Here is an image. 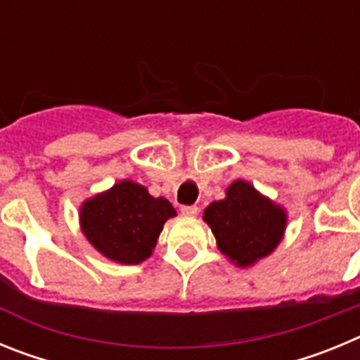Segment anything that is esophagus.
<instances>
[{"mask_svg":"<svg viewBox=\"0 0 360 360\" xmlns=\"http://www.w3.org/2000/svg\"><path fill=\"white\" fill-rule=\"evenodd\" d=\"M180 212H182L184 216H196L198 214V207H196V205H182V207H180Z\"/></svg>","mask_w":360,"mask_h":360,"instance_id":"esophagus-1","label":"esophagus"}]
</instances>
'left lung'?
<instances>
[{
	"instance_id": "1",
	"label": "left lung",
	"mask_w": 360,
	"mask_h": 360,
	"mask_svg": "<svg viewBox=\"0 0 360 360\" xmlns=\"http://www.w3.org/2000/svg\"><path fill=\"white\" fill-rule=\"evenodd\" d=\"M203 219L214 232L218 249L240 266L269 256L281 241L287 224L283 209L241 180L229 187L227 198L205 209Z\"/></svg>"
}]
</instances>
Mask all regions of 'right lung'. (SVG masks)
<instances>
[{
    "mask_svg": "<svg viewBox=\"0 0 360 360\" xmlns=\"http://www.w3.org/2000/svg\"><path fill=\"white\" fill-rule=\"evenodd\" d=\"M173 216L176 211L167 200L153 198L146 187L124 180L82 205L81 225L98 252L136 265L151 256L165 219Z\"/></svg>",
    "mask_w": 360,
    "mask_h": 360,
    "instance_id": "add662e5",
    "label": "right lung"
}]
</instances>
